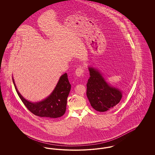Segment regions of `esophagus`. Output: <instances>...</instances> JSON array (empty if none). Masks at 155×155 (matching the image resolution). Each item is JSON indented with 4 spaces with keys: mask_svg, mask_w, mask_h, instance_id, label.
Returning a JSON list of instances; mask_svg holds the SVG:
<instances>
[{
    "mask_svg": "<svg viewBox=\"0 0 155 155\" xmlns=\"http://www.w3.org/2000/svg\"><path fill=\"white\" fill-rule=\"evenodd\" d=\"M84 72V68L82 67H79L78 68L76 69L75 70V75L77 77H80L81 75H82V74Z\"/></svg>",
    "mask_w": 155,
    "mask_h": 155,
    "instance_id": "esophagus-1",
    "label": "esophagus"
}]
</instances>
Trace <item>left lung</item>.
I'll return each instance as SVG.
<instances>
[{
	"instance_id": "1",
	"label": "left lung",
	"mask_w": 155,
	"mask_h": 155,
	"mask_svg": "<svg viewBox=\"0 0 155 155\" xmlns=\"http://www.w3.org/2000/svg\"><path fill=\"white\" fill-rule=\"evenodd\" d=\"M88 70L87 96L92 107L101 112L115 107L121 99L122 91L110 85L97 69L89 67Z\"/></svg>"
}]
</instances>
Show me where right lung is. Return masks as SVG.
<instances>
[{"mask_svg":"<svg viewBox=\"0 0 155 155\" xmlns=\"http://www.w3.org/2000/svg\"><path fill=\"white\" fill-rule=\"evenodd\" d=\"M12 78L18 95L32 113L37 116L46 118H58L64 115L66 110L67 99L71 89V84L67 73L63 74L60 77L55 88L49 96L35 103L26 100L20 94L15 86L14 79L13 77Z\"/></svg>","mask_w":155,"mask_h":155,"instance_id":"obj_1","label":"right lung"}]
</instances>
